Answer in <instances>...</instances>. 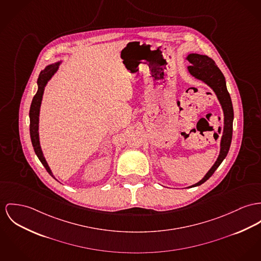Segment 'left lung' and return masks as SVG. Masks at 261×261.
I'll list each match as a JSON object with an SVG mask.
<instances>
[{
    "instance_id": "8db88e82",
    "label": "left lung",
    "mask_w": 261,
    "mask_h": 261,
    "mask_svg": "<svg viewBox=\"0 0 261 261\" xmlns=\"http://www.w3.org/2000/svg\"><path fill=\"white\" fill-rule=\"evenodd\" d=\"M186 60H189L192 65L188 66L189 73L198 81H201L210 86L213 91L216 93L218 100L220 101L222 112H223V131L221 139V149L218 159L207 173L203 176L200 181L192 185L188 188H194L201 186L206 180H208L215 171L219 168L221 162L226 157L230 143L232 139V123H233V107L230 95L226 88L225 79L217 66L216 62L208 58L207 56L199 55V54H190L187 56Z\"/></svg>"
}]
</instances>
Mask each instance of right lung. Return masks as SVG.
Segmentation results:
<instances>
[{"instance_id":"1","label":"right lung","mask_w":261,"mask_h":261,"mask_svg":"<svg viewBox=\"0 0 261 261\" xmlns=\"http://www.w3.org/2000/svg\"><path fill=\"white\" fill-rule=\"evenodd\" d=\"M61 62L62 61L60 60V61H57L55 63L48 64V65L45 66V68L43 70L40 71L39 79L37 81L38 91H37L36 95L33 98L32 104H31V108H30V134H31V140H32V144H33L35 153L38 156V158L40 159L41 164L43 165V167L45 168V170L47 171V173L55 179H56V177L54 176L47 162L45 160V158L43 156V153H42V150H41V147H40L39 123H40V105H41V100H42V96H43L45 86H46L47 82L51 80V77L58 71Z\"/></svg>"}]
</instances>
